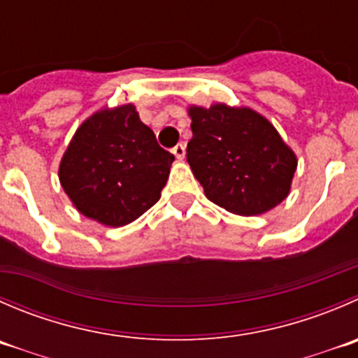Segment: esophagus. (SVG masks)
<instances>
[{
    "label": "esophagus",
    "instance_id": "obj_1",
    "mask_svg": "<svg viewBox=\"0 0 358 358\" xmlns=\"http://www.w3.org/2000/svg\"><path fill=\"white\" fill-rule=\"evenodd\" d=\"M171 152L175 154V157L178 159V161H183V157H185V145L178 143L175 148H173Z\"/></svg>",
    "mask_w": 358,
    "mask_h": 358
}]
</instances>
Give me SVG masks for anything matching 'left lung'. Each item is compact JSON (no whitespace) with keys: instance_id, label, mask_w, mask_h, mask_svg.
<instances>
[{"instance_id":"obj_1","label":"left lung","mask_w":358,"mask_h":358,"mask_svg":"<svg viewBox=\"0 0 358 358\" xmlns=\"http://www.w3.org/2000/svg\"><path fill=\"white\" fill-rule=\"evenodd\" d=\"M187 161L204 196L241 217L278 206L290 192L297 157L276 127L248 106L190 105Z\"/></svg>"}]
</instances>
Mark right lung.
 I'll return each instance as SVG.
<instances>
[{
	"mask_svg": "<svg viewBox=\"0 0 358 358\" xmlns=\"http://www.w3.org/2000/svg\"><path fill=\"white\" fill-rule=\"evenodd\" d=\"M173 161L136 106H106L75 131L59 164V182L83 217L122 227L157 203Z\"/></svg>",
	"mask_w": 358,
	"mask_h": 358,
	"instance_id": "right-lung-1",
	"label": "right lung"
}]
</instances>
